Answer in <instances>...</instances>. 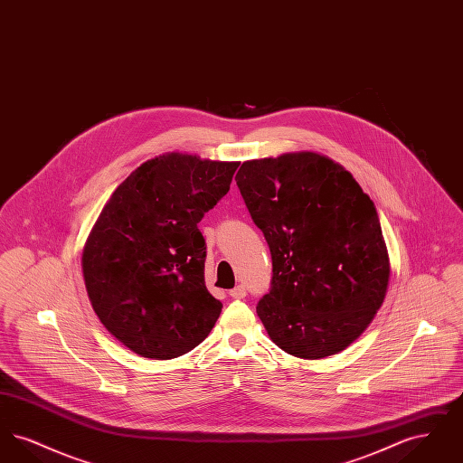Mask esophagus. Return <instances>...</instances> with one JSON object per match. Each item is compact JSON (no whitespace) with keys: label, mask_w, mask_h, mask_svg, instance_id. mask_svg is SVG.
Returning <instances> with one entry per match:
<instances>
[{"label":"esophagus","mask_w":463,"mask_h":463,"mask_svg":"<svg viewBox=\"0 0 463 463\" xmlns=\"http://www.w3.org/2000/svg\"><path fill=\"white\" fill-rule=\"evenodd\" d=\"M229 295L232 297V298H236V300H241L246 297V288L240 285V287L232 288L231 291H229Z\"/></svg>","instance_id":"obj_1"}]
</instances>
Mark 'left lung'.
<instances>
[{
    "instance_id": "8db88e82",
    "label": "left lung",
    "mask_w": 463,
    "mask_h": 463,
    "mask_svg": "<svg viewBox=\"0 0 463 463\" xmlns=\"http://www.w3.org/2000/svg\"><path fill=\"white\" fill-rule=\"evenodd\" d=\"M244 204L272 259L257 314L285 353L321 359L368 328L389 285L373 201L338 163L316 153L244 161Z\"/></svg>"
}]
</instances>
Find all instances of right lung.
<instances>
[{"instance_id":"obj_1","label":"right lung","mask_w":463,"mask_h":463,"mask_svg":"<svg viewBox=\"0 0 463 463\" xmlns=\"http://www.w3.org/2000/svg\"><path fill=\"white\" fill-rule=\"evenodd\" d=\"M240 163L168 153L142 163L112 193L83 250V276L100 323L142 357L193 351L222 312L204 285L198 223Z\"/></svg>"}]
</instances>
